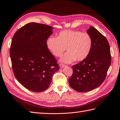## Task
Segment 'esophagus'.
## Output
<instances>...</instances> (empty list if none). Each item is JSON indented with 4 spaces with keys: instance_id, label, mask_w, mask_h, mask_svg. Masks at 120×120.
Instances as JSON below:
<instances>
[{
    "instance_id": "1",
    "label": "esophagus",
    "mask_w": 120,
    "mask_h": 120,
    "mask_svg": "<svg viewBox=\"0 0 120 120\" xmlns=\"http://www.w3.org/2000/svg\"><path fill=\"white\" fill-rule=\"evenodd\" d=\"M64 67H65V65L64 64H60V68H63Z\"/></svg>"
}]
</instances>
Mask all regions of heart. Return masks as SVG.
<instances>
[{
    "instance_id": "b5f03b06",
    "label": "heart",
    "mask_w": 120,
    "mask_h": 120,
    "mask_svg": "<svg viewBox=\"0 0 120 120\" xmlns=\"http://www.w3.org/2000/svg\"><path fill=\"white\" fill-rule=\"evenodd\" d=\"M48 49L53 55L59 57L67 49L68 52L61 56V62L69 64L82 61L88 57L92 45V39L86 32L64 30L59 32L57 37L51 36L46 41Z\"/></svg>"
}]
</instances>
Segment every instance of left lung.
<instances>
[{
	"label": "left lung",
	"instance_id": "obj_1",
	"mask_svg": "<svg viewBox=\"0 0 120 120\" xmlns=\"http://www.w3.org/2000/svg\"><path fill=\"white\" fill-rule=\"evenodd\" d=\"M86 31L92 39L90 53L85 60L72 67L73 73L68 79L71 88L82 93L92 90L103 82L111 62L107 38L93 26Z\"/></svg>",
	"mask_w": 120,
	"mask_h": 120
}]
</instances>
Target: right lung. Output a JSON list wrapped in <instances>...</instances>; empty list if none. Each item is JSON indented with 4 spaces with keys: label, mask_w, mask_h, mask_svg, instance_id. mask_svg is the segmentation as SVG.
Wrapping results in <instances>:
<instances>
[{
    "label": "right lung",
    "mask_w": 120,
    "mask_h": 120,
    "mask_svg": "<svg viewBox=\"0 0 120 120\" xmlns=\"http://www.w3.org/2000/svg\"><path fill=\"white\" fill-rule=\"evenodd\" d=\"M53 28L29 23L14 34L10 49L12 68L17 80L27 90L41 92L48 89L53 74L59 70L46 45Z\"/></svg>",
    "instance_id": "add662e5"
}]
</instances>
